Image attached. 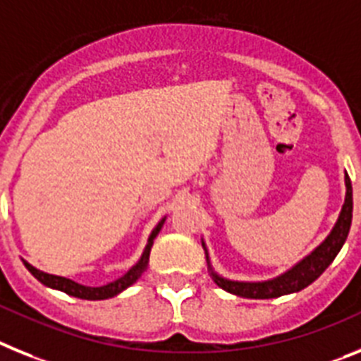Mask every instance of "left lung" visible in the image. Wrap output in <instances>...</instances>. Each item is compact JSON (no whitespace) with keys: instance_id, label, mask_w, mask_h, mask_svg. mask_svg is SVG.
<instances>
[{"instance_id":"8db88e82","label":"left lung","mask_w":361,"mask_h":361,"mask_svg":"<svg viewBox=\"0 0 361 361\" xmlns=\"http://www.w3.org/2000/svg\"><path fill=\"white\" fill-rule=\"evenodd\" d=\"M345 187V203L341 207L340 218H338L331 234L325 238L322 245L316 247L311 255L296 263L290 271L269 281H233L216 274L212 271L211 263H209L214 283L227 293L241 298H252V300H269V298H278L305 289L307 285H311L331 265L332 259L336 258V255L345 243L347 236H349L350 221H353V185H350V178L347 174ZM202 245L205 247V243H202ZM207 262H209V255H207Z\"/></svg>"}]
</instances>
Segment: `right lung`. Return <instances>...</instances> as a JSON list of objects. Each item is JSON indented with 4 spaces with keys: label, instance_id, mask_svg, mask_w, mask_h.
I'll list each match as a JSON object with an SVG mask.
<instances>
[{
    "label": "right lung",
    "instance_id": "obj_1",
    "mask_svg": "<svg viewBox=\"0 0 361 361\" xmlns=\"http://www.w3.org/2000/svg\"><path fill=\"white\" fill-rule=\"evenodd\" d=\"M163 221H165V218H163L161 221L156 225L154 231L150 233L149 243H147V247H145V250H143V255H142V258H140V262H137L136 265L130 269V271L125 272L121 278H118L116 281H111V283L102 285V287H87V285L76 283V281L68 280V278H63V276L47 274V272H43V271H37L36 267H32V265L27 262H23V263H25V267L29 269V272L34 276V278H36V280H39L43 285L50 287V289H58V290H61V293H67L68 296L81 298V300H106V298L116 296V294H120L121 290H125L127 287H130V285H133L134 281H136L137 278H140V276L147 271V265H149V256H150V247H152V241H154V238L158 236V233L161 231Z\"/></svg>",
    "mask_w": 361,
    "mask_h": 361
}]
</instances>
